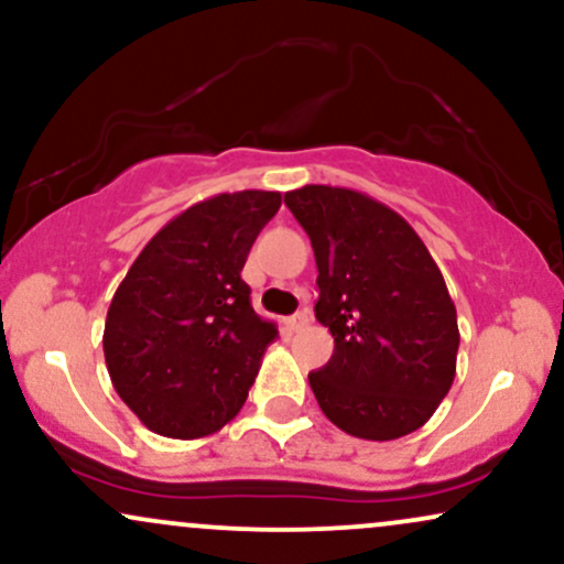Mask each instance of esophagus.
<instances>
[{"instance_id":"1","label":"esophagus","mask_w":564,"mask_h":564,"mask_svg":"<svg viewBox=\"0 0 564 564\" xmlns=\"http://www.w3.org/2000/svg\"><path fill=\"white\" fill-rule=\"evenodd\" d=\"M310 323V310L304 307V310H300V313H294L291 315V318L286 321V326L291 328V332H300V328H304Z\"/></svg>"}]
</instances>
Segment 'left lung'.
<instances>
[{
    "mask_svg": "<svg viewBox=\"0 0 564 564\" xmlns=\"http://www.w3.org/2000/svg\"><path fill=\"white\" fill-rule=\"evenodd\" d=\"M286 206L318 264L315 318L334 355L310 373L328 422L364 440L411 435L456 377L458 323L443 273L398 212L349 187L304 185Z\"/></svg>",
    "mask_w": 564,
    "mask_h": 564,
    "instance_id": "left-lung-1",
    "label": "left lung"
}]
</instances>
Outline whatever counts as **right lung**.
Masks as SVG:
<instances>
[{
	"label": "right lung",
	"instance_id": "right-lung-1",
	"mask_svg": "<svg viewBox=\"0 0 564 564\" xmlns=\"http://www.w3.org/2000/svg\"><path fill=\"white\" fill-rule=\"evenodd\" d=\"M281 193H219L166 223L116 289L102 352L119 398L151 432L196 440L241 411L278 336L241 270Z\"/></svg>",
	"mask_w": 564,
	"mask_h": 564
}]
</instances>
